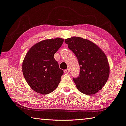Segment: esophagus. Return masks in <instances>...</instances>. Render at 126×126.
<instances>
[{"mask_svg": "<svg viewBox=\"0 0 126 126\" xmlns=\"http://www.w3.org/2000/svg\"><path fill=\"white\" fill-rule=\"evenodd\" d=\"M64 73H65V74H69V73H70V70H69V69L65 70H64Z\"/></svg>", "mask_w": 126, "mask_h": 126, "instance_id": "1", "label": "esophagus"}]
</instances>
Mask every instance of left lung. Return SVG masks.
<instances>
[{
    "label": "left lung",
    "instance_id": "obj_1",
    "mask_svg": "<svg viewBox=\"0 0 126 126\" xmlns=\"http://www.w3.org/2000/svg\"><path fill=\"white\" fill-rule=\"evenodd\" d=\"M65 42L77 56L80 66L79 77L73 78L78 89L86 95L96 93L110 75L106 55L93 42L79 37L66 39Z\"/></svg>",
    "mask_w": 126,
    "mask_h": 126
}]
</instances>
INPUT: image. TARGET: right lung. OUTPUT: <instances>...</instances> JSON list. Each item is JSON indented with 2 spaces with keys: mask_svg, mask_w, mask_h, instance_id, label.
Here are the masks:
<instances>
[{
  "mask_svg": "<svg viewBox=\"0 0 126 126\" xmlns=\"http://www.w3.org/2000/svg\"><path fill=\"white\" fill-rule=\"evenodd\" d=\"M63 39L56 38L41 41L27 53L22 64L24 77L34 91L47 94L57 88L63 71L53 58Z\"/></svg>",
  "mask_w": 126,
  "mask_h": 126,
  "instance_id": "add662e5",
  "label": "right lung"
}]
</instances>
